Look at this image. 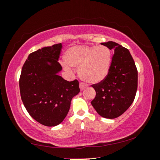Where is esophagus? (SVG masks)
Wrapping results in <instances>:
<instances>
[{"instance_id":"obj_1","label":"esophagus","mask_w":160,"mask_h":160,"mask_svg":"<svg viewBox=\"0 0 160 160\" xmlns=\"http://www.w3.org/2000/svg\"><path fill=\"white\" fill-rule=\"evenodd\" d=\"M87 87H88V85H87L85 83H84V82H80V90H85V89L87 88Z\"/></svg>"}]
</instances>
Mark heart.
I'll return each instance as SVG.
<instances>
[{"label":"heart","mask_w":160,"mask_h":160,"mask_svg":"<svg viewBox=\"0 0 160 160\" xmlns=\"http://www.w3.org/2000/svg\"><path fill=\"white\" fill-rule=\"evenodd\" d=\"M66 64L64 68L79 67L80 77L86 82L97 83L102 81L109 73L112 63V52L106 46H75L64 54Z\"/></svg>","instance_id":"heart-1"}]
</instances>
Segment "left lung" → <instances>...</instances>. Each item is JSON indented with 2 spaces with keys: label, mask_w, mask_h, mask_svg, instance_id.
<instances>
[{
  "label": "left lung",
  "mask_w": 160,
  "mask_h": 160,
  "mask_svg": "<svg viewBox=\"0 0 160 160\" xmlns=\"http://www.w3.org/2000/svg\"><path fill=\"white\" fill-rule=\"evenodd\" d=\"M114 50L109 73L92 87L96 96L91 104L101 116L115 118L122 115L134 101L138 88V70L128 49L113 42L101 43Z\"/></svg>",
  "instance_id": "8db88e82"
}]
</instances>
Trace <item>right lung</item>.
Returning <instances> with one entry per match:
<instances>
[{"label": "right lung", "instance_id": "obj_1", "mask_svg": "<svg viewBox=\"0 0 160 160\" xmlns=\"http://www.w3.org/2000/svg\"><path fill=\"white\" fill-rule=\"evenodd\" d=\"M61 48L60 43L29 54L19 81L24 106L34 120L46 126L60 124L69 112L72 97L80 92L77 80L69 82L58 75Z\"/></svg>", "mask_w": 160, "mask_h": 160}]
</instances>
